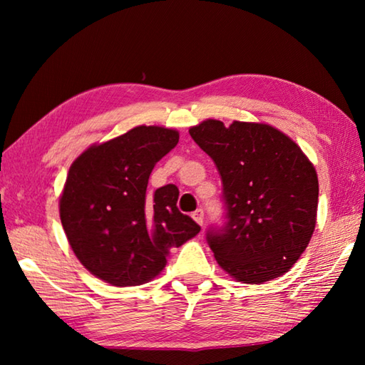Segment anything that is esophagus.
<instances>
[{"label":"esophagus","instance_id":"1","mask_svg":"<svg viewBox=\"0 0 365 365\" xmlns=\"http://www.w3.org/2000/svg\"><path fill=\"white\" fill-rule=\"evenodd\" d=\"M191 217H193L197 225H202V222H205V212H202V209H196V211L191 214Z\"/></svg>","mask_w":365,"mask_h":365}]
</instances>
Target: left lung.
I'll list each match as a JSON object with an SVG mask.
<instances>
[{"instance_id": "8db88e82", "label": "left lung", "mask_w": 365, "mask_h": 365, "mask_svg": "<svg viewBox=\"0 0 365 365\" xmlns=\"http://www.w3.org/2000/svg\"><path fill=\"white\" fill-rule=\"evenodd\" d=\"M212 158L225 219L207 230L217 264L235 280L264 283L293 267L317 219V172L301 148L267 123L207 119L190 128Z\"/></svg>"}]
</instances>
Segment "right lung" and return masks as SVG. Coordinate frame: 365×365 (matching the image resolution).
Listing matches in <instances>:
<instances>
[{"label": "right lung", "instance_id": "add662e5", "mask_svg": "<svg viewBox=\"0 0 365 365\" xmlns=\"http://www.w3.org/2000/svg\"><path fill=\"white\" fill-rule=\"evenodd\" d=\"M177 143V130L140 125L90 146L72 163L59 215L72 251L98 279L143 285L163 272L170 248L200 233L178 211L175 185L146 193L154 165Z\"/></svg>", "mask_w": 365, "mask_h": 365}]
</instances>
